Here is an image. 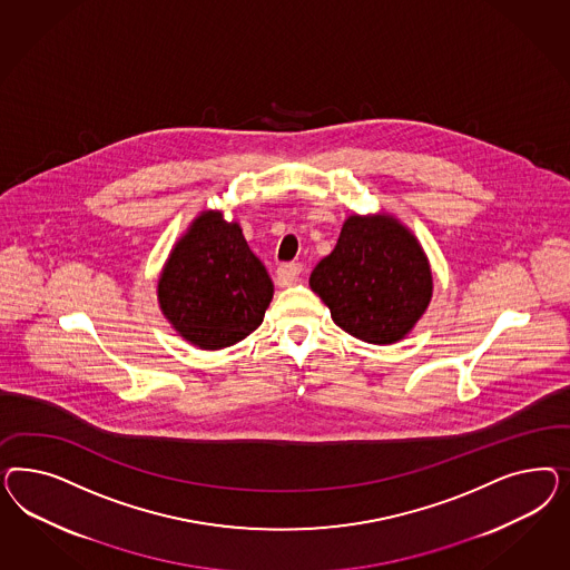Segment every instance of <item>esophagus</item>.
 Instances as JSON below:
<instances>
[{
  "instance_id": "esophagus-1",
  "label": "esophagus",
  "mask_w": 570,
  "mask_h": 570,
  "mask_svg": "<svg viewBox=\"0 0 570 570\" xmlns=\"http://www.w3.org/2000/svg\"><path fill=\"white\" fill-rule=\"evenodd\" d=\"M303 274V265L301 263H284L277 267V279L284 286H291L294 282H298V276Z\"/></svg>"
}]
</instances>
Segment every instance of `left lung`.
<instances>
[{"label":"left lung","mask_w":570,"mask_h":570,"mask_svg":"<svg viewBox=\"0 0 570 570\" xmlns=\"http://www.w3.org/2000/svg\"><path fill=\"white\" fill-rule=\"evenodd\" d=\"M309 284L338 328L372 345L403 338L432 294L429 261L393 217H348L336 248L315 265Z\"/></svg>","instance_id":"8db88e82"}]
</instances>
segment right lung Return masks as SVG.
I'll list each match as a JSON object with an SVG mask.
<instances>
[{"label":"right lung","instance_id":"right-lung-1","mask_svg":"<svg viewBox=\"0 0 570 570\" xmlns=\"http://www.w3.org/2000/svg\"><path fill=\"white\" fill-rule=\"evenodd\" d=\"M272 296L274 284L240 225L227 224L217 210L191 224L158 279V303L173 328L208 351L259 328Z\"/></svg>","mask_w":570,"mask_h":570}]
</instances>
